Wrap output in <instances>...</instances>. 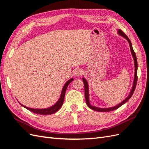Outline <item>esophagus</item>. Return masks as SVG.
<instances>
[{
	"label": "esophagus",
	"mask_w": 149,
	"mask_h": 149,
	"mask_svg": "<svg viewBox=\"0 0 149 149\" xmlns=\"http://www.w3.org/2000/svg\"><path fill=\"white\" fill-rule=\"evenodd\" d=\"M83 71L81 69L77 68L74 71V75L76 76H79L80 75H81L83 74Z\"/></svg>",
	"instance_id": "34e87169"
}]
</instances>
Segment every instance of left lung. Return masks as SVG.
Masks as SVG:
<instances>
[{
    "instance_id": "left-lung-1",
    "label": "left lung",
    "mask_w": 149,
    "mask_h": 149,
    "mask_svg": "<svg viewBox=\"0 0 149 149\" xmlns=\"http://www.w3.org/2000/svg\"><path fill=\"white\" fill-rule=\"evenodd\" d=\"M118 34L121 36V37H124L125 39L127 40V42H129V46H130V52H131V54L132 55V57L134 58V66H135V73H134V82H133V85L131 89V91H130L129 96L126 97L125 100H124L123 101H122L120 103H119V104L116 105L113 107H106V108H101V107H98L96 106H92L91 104L89 103V86H88V83L84 78H83V81L84 84V96H85V100H86V102L87 106L90 108V109L98 111V112H109L111 111H114L117 109H118L119 107H120L121 106H123L124 104H125L126 102H127L129 99L132 97V94L135 91V89H136V84H137V57L135 53L132 43L130 42L129 38L127 37V36L126 35L123 31L119 29L118 30Z\"/></svg>"
}]
</instances>
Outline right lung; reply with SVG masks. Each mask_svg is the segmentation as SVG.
<instances>
[{
    "label": "right lung",
    "mask_w": 149,
    "mask_h": 149,
    "mask_svg": "<svg viewBox=\"0 0 149 149\" xmlns=\"http://www.w3.org/2000/svg\"><path fill=\"white\" fill-rule=\"evenodd\" d=\"M73 81V78H71L68 81H67L66 83L65 84L64 86L62 88L61 96L59 98V100H58V101L55 104L53 105L51 107H48V108H45V109H33V108L26 107L24 105H22V104H20L19 102L22 106L26 108V109H27L28 110L30 111L31 112H34V113H36V114H42V115H49V114H52L55 113V112L59 110L61 108V107L62 106L63 103V101H64L65 93H66V90L67 89L68 86L69 85V84L71 82Z\"/></svg>",
    "instance_id": "obj_1"
}]
</instances>
